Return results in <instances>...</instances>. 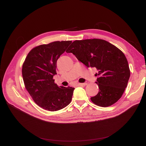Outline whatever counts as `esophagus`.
<instances>
[{
  "label": "esophagus",
  "instance_id": "1",
  "mask_svg": "<svg viewBox=\"0 0 146 146\" xmlns=\"http://www.w3.org/2000/svg\"><path fill=\"white\" fill-rule=\"evenodd\" d=\"M87 83H78V86H86Z\"/></svg>",
  "mask_w": 146,
  "mask_h": 146
}]
</instances>
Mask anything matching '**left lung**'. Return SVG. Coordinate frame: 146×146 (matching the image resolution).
<instances>
[{"label":"left lung","mask_w":146,"mask_h":146,"mask_svg":"<svg viewBox=\"0 0 146 146\" xmlns=\"http://www.w3.org/2000/svg\"><path fill=\"white\" fill-rule=\"evenodd\" d=\"M87 67L98 70V94L90 98L95 105L108 107L121 98L130 76L128 61L119 48L104 40H76L66 50Z\"/></svg>","instance_id":"8db88e82"}]
</instances>
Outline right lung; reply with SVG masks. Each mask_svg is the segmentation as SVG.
<instances>
[{
  "label": "right lung",
  "instance_id": "add662e5",
  "mask_svg": "<svg viewBox=\"0 0 146 146\" xmlns=\"http://www.w3.org/2000/svg\"><path fill=\"white\" fill-rule=\"evenodd\" d=\"M72 41H54L33 48L22 65L24 85L34 101L50 111L64 108L71 102L74 88L58 87L53 76L57 74V61Z\"/></svg>",
  "mask_w": 146,
  "mask_h": 146
}]
</instances>
